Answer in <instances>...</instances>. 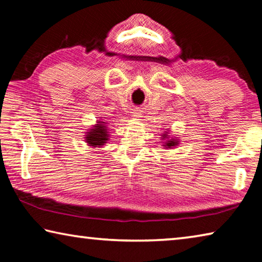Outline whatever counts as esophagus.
Wrapping results in <instances>:
<instances>
[{
  "mask_svg": "<svg viewBox=\"0 0 262 262\" xmlns=\"http://www.w3.org/2000/svg\"><path fill=\"white\" fill-rule=\"evenodd\" d=\"M132 115H133V118H135V119H139V118L141 117V112H140L139 110H133Z\"/></svg>",
  "mask_w": 262,
  "mask_h": 262,
  "instance_id": "34e87169",
  "label": "esophagus"
}]
</instances>
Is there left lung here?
<instances>
[{
	"label": "left lung",
	"mask_w": 262,
	"mask_h": 262,
	"mask_svg": "<svg viewBox=\"0 0 262 262\" xmlns=\"http://www.w3.org/2000/svg\"><path fill=\"white\" fill-rule=\"evenodd\" d=\"M162 136H163L162 139L164 140V144H163L164 147L171 149V148H173V147H176V145L179 144L178 139H170V135H168L167 132L164 133Z\"/></svg>",
	"instance_id": "8db88e82"
}]
</instances>
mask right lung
<instances>
[{"label":"right lung","instance_id":"right-lung-1","mask_svg":"<svg viewBox=\"0 0 262 262\" xmlns=\"http://www.w3.org/2000/svg\"><path fill=\"white\" fill-rule=\"evenodd\" d=\"M108 137L110 135L107 132V127H106V122L99 120L86 133L85 142L88 145H90L92 148L103 147L106 143V141L108 140Z\"/></svg>","mask_w":262,"mask_h":262}]
</instances>
